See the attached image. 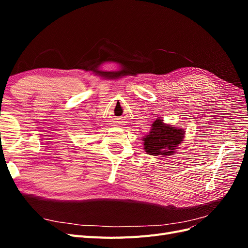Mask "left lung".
<instances>
[{"instance_id":"1","label":"left lung","mask_w":248,"mask_h":248,"mask_svg":"<svg viewBox=\"0 0 248 248\" xmlns=\"http://www.w3.org/2000/svg\"><path fill=\"white\" fill-rule=\"evenodd\" d=\"M151 131L142 138L145 151L149 155L170 156L175 153L177 147L184 139V129L163 123L158 118L152 124Z\"/></svg>"}]
</instances>
